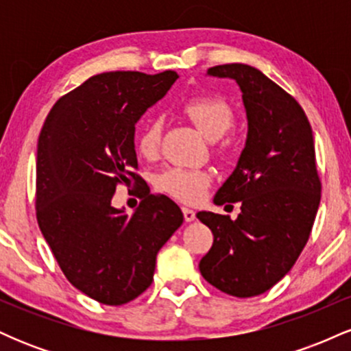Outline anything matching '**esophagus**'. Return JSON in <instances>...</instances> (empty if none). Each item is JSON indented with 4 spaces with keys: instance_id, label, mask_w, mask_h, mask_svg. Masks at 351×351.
Segmentation results:
<instances>
[{
    "instance_id": "34e87169",
    "label": "esophagus",
    "mask_w": 351,
    "mask_h": 351,
    "mask_svg": "<svg viewBox=\"0 0 351 351\" xmlns=\"http://www.w3.org/2000/svg\"><path fill=\"white\" fill-rule=\"evenodd\" d=\"M183 216H184V221H186V223H191V221H195L196 213L189 208H183Z\"/></svg>"
}]
</instances>
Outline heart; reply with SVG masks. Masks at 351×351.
Returning a JSON list of instances; mask_svg holds the SVG:
<instances>
[{
  "instance_id": "heart-1",
  "label": "heart",
  "mask_w": 351,
  "mask_h": 351,
  "mask_svg": "<svg viewBox=\"0 0 351 351\" xmlns=\"http://www.w3.org/2000/svg\"><path fill=\"white\" fill-rule=\"evenodd\" d=\"M183 114L209 140L226 135L234 125V112L224 99L216 95H198L183 104ZM163 122L150 119L136 136V153L145 160H155L160 152ZM211 175L204 170L170 168L158 176V188L183 203H196L203 198Z\"/></svg>"
}]
</instances>
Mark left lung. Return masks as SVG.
Returning a JSON list of instances; mask_svg holds the SVG:
<instances>
[{"label": "left lung", "instance_id": "obj_1", "mask_svg": "<svg viewBox=\"0 0 351 351\" xmlns=\"http://www.w3.org/2000/svg\"><path fill=\"white\" fill-rule=\"evenodd\" d=\"M234 79L243 92L247 140L216 204L241 201L237 219L199 211L215 241L199 272L221 292L254 297L274 287L307 244L322 184L313 134L304 108L284 88L247 64L208 69Z\"/></svg>", "mask_w": 351, "mask_h": 351}]
</instances>
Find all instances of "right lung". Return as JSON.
<instances>
[{"label": "right lung", "instance_id": "add662e5", "mask_svg": "<svg viewBox=\"0 0 351 351\" xmlns=\"http://www.w3.org/2000/svg\"><path fill=\"white\" fill-rule=\"evenodd\" d=\"M176 79L175 71L92 75L54 104L39 135V229L67 280L100 304L122 305L147 291L156 254L183 224L178 204L148 188L134 215L112 206L117 184L142 183L135 123Z\"/></svg>", "mask_w": 351, "mask_h": 351}]
</instances>
